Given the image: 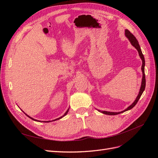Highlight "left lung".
Here are the masks:
<instances>
[{
    "instance_id": "left-lung-1",
    "label": "left lung",
    "mask_w": 158,
    "mask_h": 158,
    "mask_svg": "<svg viewBox=\"0 0 158 158\" xmlns=\"http://www.w3.org/2000/svg\"><path fill=\"white\" fill-rule=\"evenodd\" d=\"M125 35H126V37L128 38V39L129 40V41H131V44L132 45V46L135 47V48L137 49V51H138V54H139L140 57L142 60V71L143 76H142V85H141V87H140V89L139 94H138L136 99H135V101L133 103H132V105H131V106H129L128 108H127L125 110H124L123 111L118 112V113L108 112V111H102V113L106 114H109V115H115V114H119V113H123V112H125V111H128V110H130V109H131L132 108H133L134 107H135V106H136V104L137 102H138V100H139V99L140 98L141 95H142L143 92H144V91L145 87H146V78H145V73H144L145 60H144V55H143L142 52V51H141V49H140V47L139 44H138V41H137V40H136V38L135 37V35H134L132 33H131L130 31L128 30H125Z\"/></svg>"
}]
</instances>
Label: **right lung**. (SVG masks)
<instances>
[{"mask_svg": "<svg viewBox=\"0 0 158 158\" xmlns=\"http://www.w3.org/2000/svg\"><path fill=\"white\" fill-rule=\"evenodd\" d=\"M69 109L67 110V111H66V113H65L64 114V115H63V116H62V117H59V118H56V119H55V120H54V121H56V120H59V119H60V118H61L62 117H63L64 116H65V115H66V114H67V113L69 112ZM26 115H27V116L28 117H29V118H30L31 119H32V120H33V121H37V120H35V119H34V118H31V117H30V116H28V115H27V114H26ZM46 122L47 123V122H50V121H46Z\"/></svg>", "mask_w": 158, "mask_h": 158, "instance_id": "right-lung-1", "label": "right lung"}]
</instances>
